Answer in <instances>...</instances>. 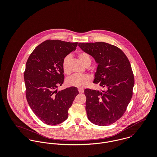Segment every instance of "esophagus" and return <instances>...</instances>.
<instances>
[{
	"label": "esophagus",
	"instance_id": "obj_1",
	"mask_svg": "<svg viewBox=\"0 0 157 157\" xmlns=\"http://www.w3.org/2000/svg\"><path fill=\"white\" fill-rule=\"evenodd\" d=\"M78 92H79L80 94H82V93L84 92V90H83V89H78Z\"/></svg>",
	"mask_w": 157,
	"mask_h": 157
}]
</instances>
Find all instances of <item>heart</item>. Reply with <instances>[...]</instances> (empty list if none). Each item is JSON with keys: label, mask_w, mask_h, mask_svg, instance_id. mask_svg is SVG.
I'll list each match as a JSON object with an SVG mask.
<instances>
[{"label": "heart", "mask_w": 157, "mask_h": 157, "mask_svg": "<svg viewBox=\"0 0 157 157\" xmlns=\"http://www.w3.org/2000/svg\"><path fill=\"white\" fill-rule=\"evenodd\" d=\"M79 60L85 67L90 66L91 63V59L90 55L85 52H80L77 55ZM71 57L69 56H66L62 62V69L63 72L66 74H70L69 62ZM90 81V77L88 75H78L75 74L67 79V83L69 86H74L78 88H83L86 87Z\"/></svg>", "instance_id": "b5f03b06"}]
</instances>
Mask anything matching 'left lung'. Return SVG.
<instances>
[{
    "label": "left lung",
    "mask_w": 157,
    "mask_h": 157,
    "mask_svg": "<svg viewBox=\"0 0 157 157\" xmlns=\"http://www.w3.org/2000/svg\"><path fill=\"white\" fill-rule=\"evenodd\" d=\"M78 46L98 64L94 83L105 88L85 90L88 118L96 125L111 124L122 117L132 97L134 77L131 63L114 45L100 42Z\"/></svg>",
    "instance_id": "8db88e82"
}]
</instances>
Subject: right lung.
I'll return each instance as SVG.
<instances>
[{"label":"right lung","instance_id":"obj_1","mask_svg":"<svg viewBox=\"0 0 157 157\" xmlns=\"http://www.w3.org/2000/svg\"><path fill=\"white\" fill-rule=\"evenodd\" d=\"M77 44L46 40L34 49L26 62L24 72L26 100L35 115L46 124L65 121L68 109L79 93L74 86L57 90L64 82L63 60L76 49Z\"/></svg>","mask_w":157,"mask_h":157}]
</instances>
